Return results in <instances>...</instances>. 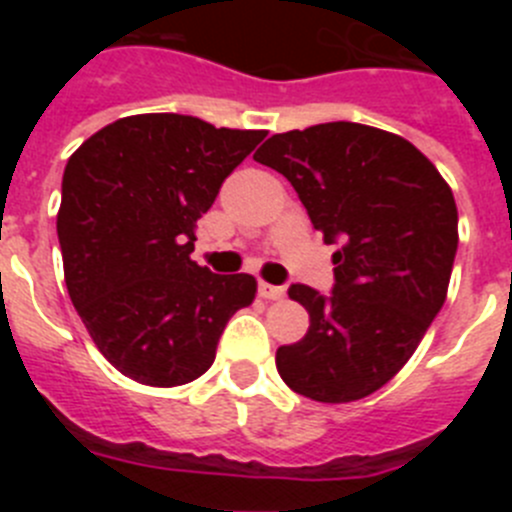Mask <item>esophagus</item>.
I'll return each instance as SVG.
<instances>
[{
    "instance_id": "34e87169",
    "label": "esophagus",
    "mask_w": 512,
    "mask_h": 512,
    "mask_svg": "<svg viewBox=\"0 0 512 512\" xmlns=\"http://www.w3.org/2000/svg\"><path fill=\"white\" fill-rule=\"evenodd\" d=\"M259 295L264 297V300H282V297H284V287H277V284L261 282V284H259Z\"/></svg>"
}]
</instances>
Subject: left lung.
Wrapping results in <instances>:
<instances>
[{
    "mask_svg": "<svg viewBox=\"0 0 512 512\" xmlns=\"http://www.w3.org/2000/svg\"><path fill=\"white\" fill-rule=\"evenodd\" d=\"M253 158L287 176L325 243H341L328 297L289 287L310 328L279 346V377L333 405L372 395L408 364L446 300L459 246L451 187L410 140L359 122L271 135Z\"/></svg>",
    "mask_w": 512,
    "mask_h": 512,
    "instance_id": "left-lung-1",
    "label": "left lung"
}]
</instances>
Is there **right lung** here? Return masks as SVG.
<instances>
[{"label": "right lung", "mask_w": 512, "mask_h": 512, "mask_svg": "<svg viewBox=\"0 0 512 512\" xmlns=\"http://www.w3.org/2000/svg\"><path fill=\"white\" fill-rule=\"evenodd\" d=\"M266 138L192 115H130L84 140L61 184L58 243L69 297L94 346L148 387L202 377L251 274L192 261L194 228L225 176Z\"/></svg>", "instance_id": "obj_1"}]
</instances>
